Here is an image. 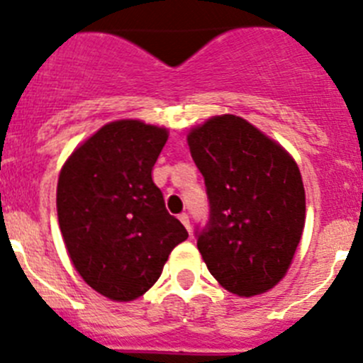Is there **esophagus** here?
<instances>
[{"mask_svg": "<svg viewBox=\"0 0 363 363\" xmlns=\"http://www.w3.org/2000/svg\"><path fill=\"white\" fill-rule=\"evenodd\" d=\"M179 220H181V222L184 223V228L188 229V233L191 231V225H189V216L186 215V213H181V215H179Z\"/></svg>", "mask_w": 363, "mask_h": 363, "instance_id": "esophagus-1", "label": "esophagus"}]
</instances>
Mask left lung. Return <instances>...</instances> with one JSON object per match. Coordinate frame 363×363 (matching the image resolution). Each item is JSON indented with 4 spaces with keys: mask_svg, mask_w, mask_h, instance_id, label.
<instances>
[{
    "mask_svg": "<svg viewBox=\"0 0 363 363\" xmlns=\"http://www.w3.org/2000/svg\"><path fill=\"white\" fill-rule=\"evenodd\" d=\"M209 216L195 238L211 276L238 296L272 289L286 274L304 228L296 161L243 118L223 114L189 132Z\"/></svg>",
    "mask_w": 363,
    "mask_h": 363,
    "instance_id": "left-lung-1",
    "label": "left lung"
}]
</instances>
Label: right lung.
I'll return each instance as SVG.
<instances>
[{"label": "right lung", "mask_w": 363, "mask_h": 363, "mask_svg": "<svg viewBox=\"0 0 363 363\" xmlns=\"http://www.w3.org/2000/svg\"><path fill=\"white\" fill-rule=\"evenodd\" d=\"M166 140V128L113 121L60 172L57 213L71 262L91 289L113 301L143 296L174 247L188 238L152 181Z\"/></svg>", "instance_id": "1"}]
</instances>
